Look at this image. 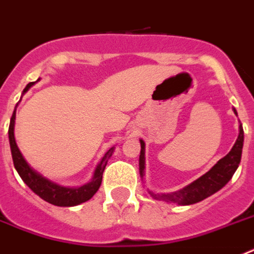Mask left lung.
I'll return each mask as SVG.
<instances>
[{
  "mask_svg": "<svg viewBox=\"0 0 254 254\" xmlns=\"http://www.w3.org/2000/svg\"><path fill=\"white\" fill-rule=\"evenodd\" d=\"M234 112L237 114L235 109ZM244 142V131L243 127L240 124L239 127V135L233 145L231 151L229 152L225 157L209 170L208 173L200 176L190 185L185 187L184 189L171 194H152V197L160 200H166V202H173L176 204H182V206H188V204H194L200 200L206 199L207 197L212 195L217 190L228 184L229 180L233 178L234 173L237 171L238 166L240 164V158H242V149H243ZM139 170L140 175L143 176L144 173V142L140 140V156H139Z\"/></svg>",
  "mask_w": 254,
  "mask_h": 254,
  "instance_id": "obj_1",
  "label": "left lung"
}]
</instances>
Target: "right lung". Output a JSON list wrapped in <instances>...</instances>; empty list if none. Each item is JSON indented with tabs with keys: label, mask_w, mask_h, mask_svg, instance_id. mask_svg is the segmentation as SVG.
<instances>
[{
	"label": "right lung",
	"mask_w": 254,
	"mask_h": 254,
	"mask_svg": "<svg viewBox=\"0 0 254 254\" xmlns=\"http://www.w3.org/2000/svg\"><path fill=\"white\" fill-rule=\"evenodd\" d=\"M34 83H29L26 85L24 92L29 89ZM16 110V107H15ZM15 116H16V111H14L12 116H11L10 127H8V140H10V148H11V156H12V161H14V166L16 169L17 174L20 175L23 182L25 183L37 195L45 199L46 202L55 206L60 207H71L76 206L79 203H83L85 200L90 199L93 197L98 188L101 187L102 183V175L105 171V167L107 165V161L111 157L114 148L109 149V152L103 156L101 162L97 166L96 171H94V176L92 182L87 185H83L80 188H65L61 185H57L55 183L50 182L46 178L39 175L38 173H35L34 170L28 165L25 160H24L23 154L20 153L19 148H17L16 142H15L14 136V124H15Z\"/></svg>",
	"instance_id": "1"
}]
</instances>
